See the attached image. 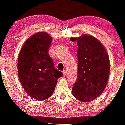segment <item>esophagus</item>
<instances>
[{"label":"esophagus","instance_id":"obj_1","mask_svg":"<svg viewBox=\"0 0 125 125\" xmlns=\"http://www.w3.org/2000/svg\"><path fill=\"white\" fill-rule=\"evenodd\" d=\"M63 76H66V70H63Z\"/></svg>","mask_w":125,"mask_h":125}]
</instances>
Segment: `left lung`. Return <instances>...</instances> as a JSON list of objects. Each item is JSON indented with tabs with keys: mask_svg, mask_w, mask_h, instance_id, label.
<instances>
[{
	"mask_svg": "<svg viewBox=\"0 0 125 125\" xmlns=\"http://www.w3.org/2000/svg\"><path fill=\"white\" fill-rule=\"evenodd\" d=\"M77 42V77L73 95L82 102L97 98L104 91L109 76L110 62L106 50L95 37L82 35L71 38Z\"/></svg>",
	"mask_w": 125,
	"mask_h": 125,
	"instance_id": "obj_1",
	"label": "left lung"
}]
</instances>
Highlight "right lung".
I'll list each match as a JSON object with an SVG mask.
<instances>
[{"label": "right lung", "instance_id": "add662e5", "mask_svg": "<svg viewBox=\"0 0 125 125\" xmlns=\"http://www.w3.org/2000/svg\"><path fill=\"white\" fill-rule=\"evenodd\" d=\"M51 42L48 33L38 32L25 41L18 57V76L23 88L39 101L51 96L57 79L63 75L55 69L48 53Z\"/></svg>", "mask_w": 125, "mask_h": 125}]
</instances>
